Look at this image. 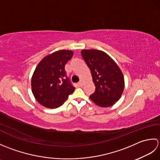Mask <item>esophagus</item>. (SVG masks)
Wrapping results in <instances>:
<instances>
[{"label": "esophagus", "instance_id": "obj_1", "mask_svg": "<svg viewBox=\"0 0 160 160\" xmlns=\"http://www.w3.org/2000/svg\"><path fill=\"white\" fill-rule=\"evenodd\" d=\"M78 84H79L80 86H82V84H83V81H82V80H80L79 81V82H78Z\"/></svg>", "mask_w": 160, "mask_h": 160}]
</instances>
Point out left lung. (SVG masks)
Masks as SVG:
<instances>
[{"mask_svg":"<svg viewBox=\"0 0 160 160\" xmlns=\"http://www.w3.org/2000/svg\"><path fill=\"white\" fill-rule=\"evenodd\" d=\"M81 55L91 70L96 86L95 92L90 96L91 100L102 107L113 105L124 89V76L120 69L102 51L82 50Z\"/></svg>","mask_w":160,"mask_h":160,"instance_id":"left-lung-1","label":"left lung"}]
</instances>
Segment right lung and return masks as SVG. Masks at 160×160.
Wrapping results in <instances>:
<instances>
[{"mask_svg": "<svg viewBox=\"0 0 160 160\" xmlns=\"http://www.w3.org/2000/svg\"><path fill=\"white\" fill-rule=\"evenodd\" d=\"M73 54L70 50L57 51L44 58L36 67L32 78V89L42 106L59 107L76 89L64 69Z\"/></svg>", "mask_w": 160, "mask_h": 160, "instance_id": "obj_1", "label": "right lung"}]
</instances>
